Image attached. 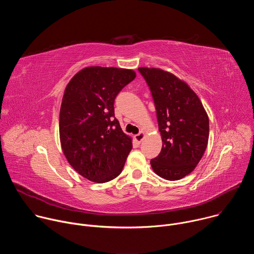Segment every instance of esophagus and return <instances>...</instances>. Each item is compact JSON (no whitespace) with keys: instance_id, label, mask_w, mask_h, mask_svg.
Returning <instances> with one entry per match:
<instances>
[{"instance_id":"34e87169","label":"esophagus","mask_w":254,"mask_h":254,"mask_svg":"<svg viewBox=\"0 0 254 254\" xmlns=\"http://www.w3.org/2000/svg\"><path fill=\"white\" fill-rule=\"evenodd\" d=\"M144 132L143 131H140L139 133H137V134H135L134 135V139H135V141L136 142H138V143H140L142 140H143V138H144Z\"/></svg>"}]
</instances>
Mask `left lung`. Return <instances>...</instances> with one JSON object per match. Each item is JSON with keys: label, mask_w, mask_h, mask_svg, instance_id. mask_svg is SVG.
<instances>
[{"label": "left lung", "mask_w": 254, "mask_h": 254, "mask_svg": "<svg viewBox=\"0 0 254 254\" xmlns=\"http://www.w3.org/2000/svg\"><path fill=\"white\" fill-rule=\"evenodd\" d=\"M155 102L163 146L151 160L154 172L169 181L189 175L202 159L209 138V119L191 87L171 72L139 67Z\"/></svg>", "instance_id": "8db88e82"}]
</instances>
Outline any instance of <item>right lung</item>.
Wrapping results in <instances>:
<instances>
[{"instance_id": "1", "label": "right lung", "mask_w": 254, "mask_h": 254, "mask_svg": "<svg viewBox=\"0 0 254 254\" xmlns=\"http://www.w3.org/2000/svg\"><path fill=\"white\" fill-rule=\"evenodd\" d=\"M131 69L90 66L68 82L60 107L61 148L70 166L95 183L118 177L132 149L115 118V99L135 78Z\"/></svg>"}]
</instances>
